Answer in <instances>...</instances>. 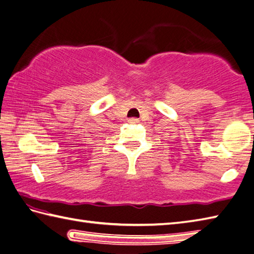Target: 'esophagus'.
<instances>
[{
    "mask_svg": "<svg viewBox=\"0 0 254 254\" xmlns=\"http://www.w3.org/2000/svg\"><path fill=\"white\" fill-rule=\"evenodd\" d=\"M128 122H130V123H138L139 120L136 118H131V119H128Z\"/></svg>",
    "mask_w": 254,
    "mask_h": 254,
    "instance_id": "34e87169",
    "label": "esophagus"
}]
</instances>
